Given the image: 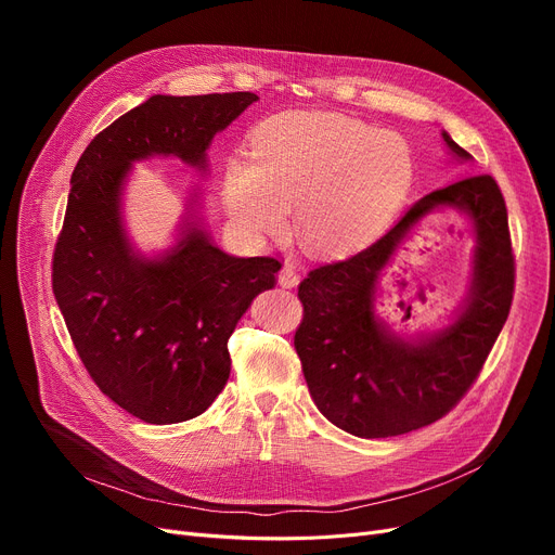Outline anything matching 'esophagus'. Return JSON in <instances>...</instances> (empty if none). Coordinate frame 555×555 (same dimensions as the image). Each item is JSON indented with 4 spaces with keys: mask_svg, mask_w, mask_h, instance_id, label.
<instances>
[{
    "mask_svg": "<svg viewBox=\"0 0 555 555\" xmlns=\"http://www.w3.org/2000/svg\"><path fill=\"white\" fill-rule=\"evenodd\" d=\"M276 279H279L281 287H297L299 285V274H297L295 266H289V262H285Z\"/></svg>",
    "mask_w": 555,
    "mask_h": 555,
    "instance_id": "obj_1",
    "label": "esophagus"
}]
</instances>
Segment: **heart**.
<instances>
[{
	"instance_id": "b5f03b06",
	"label": "heart",
	"mask_w": 555,
	"mask_h": 555,
	"mask_svg": "<svg viewBox=\"0 0 555 555\" xmlns=\"http://www.w3.org/2000/svg\"><path fill=\"white\" fill-rule=\"evenodd\" d=\"M414 182L406 141L335 112H285L260 124L249 157L222 172L227 216L243 238L295 233L317 256L362 249L393 222Z\"/></svg>"
}]
</instances>
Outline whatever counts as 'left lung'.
Segmentation results:
<instances>
[{
    "mask_svg": "<svg viewBox=\"0 0 555 555\" xmlns=\"http://www.w3.org/2000/svg\"><path fill=\"white\" fill-rule=\"evenodd\" d=\"M441 137L454 162H473L446 130ZM441 210L456 212L476 241L469 289L443 327L396 332L376 314V283L399 243ZM513 283L506 202L490 175H468L421 197L383 238L312 270L299 285L304 322L295 348L317 410L360 439L439 421L477 380L506 324Z\"/></svg>",
    "mask_w": 555,
    "mask_h": 555,
    "instance_id": "8db88e82",
    "label": "left lung"
}]
</instances>
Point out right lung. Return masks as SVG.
I'll return each instance as SVG.
<instances>
[{"label":"right lung","instance_id":"obj_1","mask_svg":"<svg viewBox=\"0 0 555 555\" xmlns=\"http://www.w3.org/2000/svg\"><path fill=\"white\" fill-rule=\"evenodd\" d=\"M251 92L155 94L87 145L72 172L53 295L99 389L128 414L170 425L199 416L224 389L227 341L281 262L220 249L193 189L172 243L145 254L132 243L124 195L137 162L175 157L209 170V145L256 103Z\"/></svg>","mask_w":555,"mask_h":555}]
</instances>
